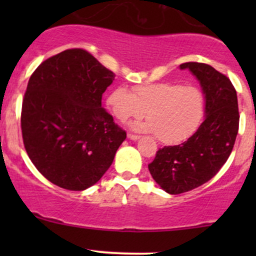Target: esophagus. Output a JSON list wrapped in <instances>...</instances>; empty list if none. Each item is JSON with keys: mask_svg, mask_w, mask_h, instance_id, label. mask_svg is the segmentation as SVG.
<instances>
[{"mask_svg": "<svg viewBox=\"0 0 256 256\" xmlns=\"http://www.w3.org/2000/svg\"><path fill=\"white\" fill-rule=\"evenodd\" d=\"M128 138L131 140H140V136H137V134H128Z\"/></svg>", "mask_w": 256, "mask_h": 256, "instance_id": "1", "label": "esophagus"}]
</instances>
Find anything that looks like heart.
Returning a JSON list of instances; mask_svg holds the SVG:
<instances>
[{
    "mask_svg": "<svg viewBox=\"0 0 256 256\" xmlns=\"http://www.w3.org/2000/svg\"><path fill=\"white\" fill-rule=\"evenodd\" d=\"M107 106L119 122L146 116V122H134V131L156 134L166 144L183 142L198 128L204 116V98L194 86L162 82L137 85L132 92L124 86L108 95Z\"/></svg>",
    "mask_w": 256,
    "mask_h": 256,
    "instance_id": "obj_1",
    "label": "heart"
}]
</instances>
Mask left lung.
<instances>
[{
	"instance_id": "1",
	"label": "left lung",
	"mask_w": 256,
	"mask_h": 256,
	"mask_svg": "<svg viewBox=\"0 0 256 256\" xmlns=\"http://www.w3.org/2000/svg\"><path fill=\"white\" fill-rule=\"evenodd\" d=\"M198 80L204 98V119L192 137L178 146L158 149L148 168L158 186L171 195L207 183L230 156L238 134V102L234 85L212 66L185 62Z\"/></svg>"
}]
</instances>
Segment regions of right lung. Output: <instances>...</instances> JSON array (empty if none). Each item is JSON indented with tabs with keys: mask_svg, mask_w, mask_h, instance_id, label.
Masks as SVG:
<instances>
[{
	"mask_svg": "<svg viewBox=\"0 0 256 256\" xmlns=\"http://www.w3.org/2000/svg\"><path fill=\"white\" fill-rule=\"evenodd\" d=\"M114 73L83 49L49 58L31 76L22 110L28 158L58 186L82 192L101 179L126 132L102 107Z\"/></svg>",
	"mask_w": 256,
	"mask_h": 256,
	"instance_id": "obj_1",
	"label": "right lung"
}]
</instances>
